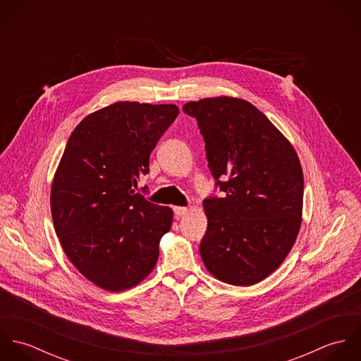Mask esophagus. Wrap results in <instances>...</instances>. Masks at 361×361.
I'll return each instance as SVG.
<instances>
[{
	"label": "esophagus",
	"instance_id": "1",
	"mask_svg": "<svg viewBox=\"0 0 361 361\" xmlns=\"http://www.w3.org/2000/svg\"><path fill=\"white\" fill-rule=\"evenodd\" d=\"M173 211H175L176 218H180V216H183V215H186V214H188L189 208H188V207H175V208H173Z\"/></svg>",
	"mask_w": 361,
	"mask_h": 361
}]
</instances>
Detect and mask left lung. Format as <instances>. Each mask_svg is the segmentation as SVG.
Returning a JSON list of instances; mask_svg holds the SVG:
<instances>
[{
  "label": "left lung",
  "instance_id": "left-lung-1",
  "mask_svg": "<svg viewBox=\"0 0 361 361\" xmlns=\"http://www.w3.org/2000/svg\"><path fill=\"white\" fill-rule=\"evenodd\" d=\"M197 119L212 176L200 256L221 282L252 286L289 255L302 226L303 169L282 132L253 104L229 96L183 105ZM219 178H228L221 183Z\"/></svg>",
  "mask_w": 361,
  "mask_h": 361
}]
</instances>
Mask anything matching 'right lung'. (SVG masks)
<instances>
[{"label":"right lung","instance_id":"add662e5","mask_svg":"<svg viewBox=\"0 0 361 361\" xmlns=\"http://www.w3.org/2000/svg\"><path fill=\"white\" fill-rule=\"evenodd\" d=\"M175 104L116 102L89 114L68 139L51 183L55 233L73 267L106 292L139 285L154 269L173 211L136 193Z\"/></svg>","mask_w":361,"mask_h":361}]
</instances>
